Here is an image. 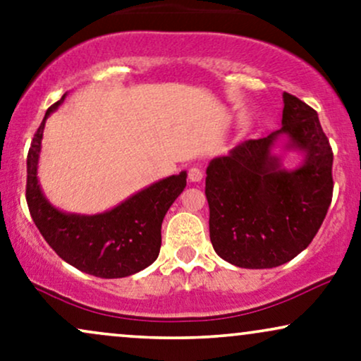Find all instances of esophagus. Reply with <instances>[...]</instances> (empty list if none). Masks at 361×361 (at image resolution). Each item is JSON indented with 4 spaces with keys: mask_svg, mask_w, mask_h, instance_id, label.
Here are the masks:
<instances>
[{
    "mask_svg": "<svg viewBox=\"0 0 361 361\" xmlns=\"http://www.w3.org/2000/svg\"><path fill=\"white\" fill-rule=\"evenodd\" d=\"M202 177H204V172H202L201 167L194 165V167L189 169V180L190 182H201Z\"/></svg>",
    "mask_w": 361,
    "mask_h": 361,
    "instance_id": "1",
    "label": "esophagus"
}]
</instances>
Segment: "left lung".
<instances>
[{
	"instance_id": "left-lung-1",
	"label": "left lung",
	"mask_w": 361,
	"mask_h": 361,
	"mask_svg": "<svg viewBox=\"0 0 361 361\" xmlns=\"http://www.w3.org/2000/svg\"><path fill=\"white\" fill-rule=\"evenodd\" d=\"M287 136L305 162L286 171L271 147ZM209 238L223 260L241 269H272L306 250L333 197V150L317 113L283 92L282 128L247 140L206 169Z\"/></svg>"
}]
</instances>
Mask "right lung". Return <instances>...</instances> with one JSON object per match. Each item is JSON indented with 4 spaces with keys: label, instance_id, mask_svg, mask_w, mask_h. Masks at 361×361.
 <instances>
[{
    "label": "right lung",
    "instance_id": "1",
    "mask_svg": "<svg viewBox=\"0 0 361 361\" xmlns=\"http://www.w3.org/2000/svg\"><path fill=\"white\" fill-rule=\"evenodd\" d=\"M47 109L27 157V204L47 243L67 264L101 279L128 277L157 260L162 245L164 216L185 188L188 173L148 185L106 213L84 216L62 213L47 201L37 169L45 120L63 101Z\"/></svg>",
    "mask_w": 361,
    "mask_h": 361
}]
</instances>
